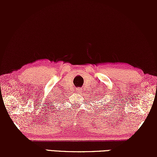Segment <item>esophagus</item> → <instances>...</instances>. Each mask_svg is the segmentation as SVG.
I'll return each mask as SVG.
<instances>
[{
	"label": "esophagus",
	"mask_w": 157,
	"mask_h": 157,
	"mask_svg": "<svg viewBox=\"0 0 157 157\" xmlns=\"http://www.w3.org/2000/svg\"><path fill=\"white\" fill-rule=\"evenodd\" d=\"M76 91H77V93H80V91H81V89H80V88H77V89H76Z\"/></svg>",
	"instance_id": "1"
}]
</instances>
